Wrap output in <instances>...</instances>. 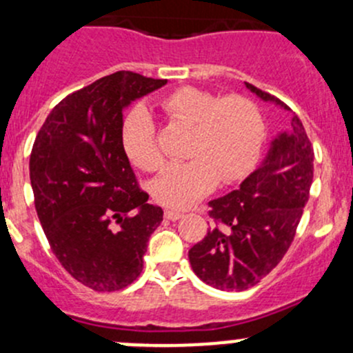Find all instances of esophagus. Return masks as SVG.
I'll list each match as a JSON object with an SVG mask.
<instances>
[{
	"label": "esophagus",
	"instance_id": "esophagus-1",
	"mask_svg": "<svg viewBox=\"0 0 353 353\" xmlns=\"http://www.w3.org/2000/svg\"><path fill=\"white\" fill-rule=\"evenodd\" d=\"M181 216H183V212H179V210H165L167 220H179Z\"/></svg>",
	"mask_w": 353,
	"mask_h": 353
}]
</instances>
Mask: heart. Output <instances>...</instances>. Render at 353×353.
<instances>
[{"mask_svg":"<svg viewBox=\"0 0 353 353\" xmlns=\"http://www.w3.org/2000/svg\"><path fill=\"white\" fill-rule=\"evenodd\" d=\"M159 108L174 123L191 128L190 160L165 167L152 184L155 199L186 208L215 188L241 179L252 167L263 141L259 108L244 95L222 97L196 87H181L159 99ZM123 147L131 162L154 172L163 163L155 124L145 110H134L123 128Z\"/></svg>","mask_w":353,"mask_h":353,"instance_id":"1","label":"heart"}]
</instances>
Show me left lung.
<instances>
[{"mask_svg":"<svg viewBox=\"0 0 353 353\" xmlns=\"http://www.w3.org/2000/svg\"><path fill=\"white\" fill-rule=\"evenodd\" d=\"M245 87L282 109L273 95ZM314 150L297 116L273 138L265 160L237 190L212 199L215 227L190 249V263L199 280L219 290L241 292L256 285L285 256L309 199Z\"/></svg>","mask_w":353,"mask_h":353,"instance_id":"8db88e82","label":"left lung"}]
</instances>
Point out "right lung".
<instances>
[{"label":"right lung","mask_w":353,"mask_h":353,"mask_svg":"<svg viewBox=\"0 0 353 353\" xmlns=\"http://www.w3.org/2000/svg\"><path fill=\"white\" fill-rule=\"evenodd\" d=\"M165 83L117 71L63 99L35 137L30 184L41 225L63 268L95 292L140 276L163 219L124 152L123 112Z\"/></svg>","instance_id":"1"}]
</instances>
